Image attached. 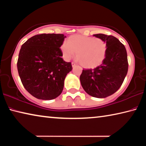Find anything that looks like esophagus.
I'll use <instances>...</instances> for the list:
<instances>
[{
    "label": "esophagus",
    "instance_id": "esophagus-1",
    "mask_svg": "<svg viewBox=\"0 0 146 146\" xmlns=\"http://www.w3.org/2000/svg\"><path fill=\"white\" fill-rule=\"evenodd\" d=\"M71 65H72V67L74 68V67H75V66H76V64L75 62H72V63H71Z\"/></svg>",
    "mask_w": 146,
    "mask_h": 146
}]
</instances>
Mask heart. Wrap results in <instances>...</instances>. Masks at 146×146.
<instances>
[{"label": "heart", "instance_id": "1", "mask_svg": "<svg viewBox=\"0 0 146 146\" xmlns=\"http://www.w3.org/2000/svg\"><path fill=\"white\" fill-rule=\"evenodd\" d=\"M60 49L66 60H70L76 53V58L81 66L90 69L98 67L104 60L107 44L100 38L74 35L68 38L67 42L62 44Z\"/></svg>", "mask_w": 146, "mask_h": 146}]
</instances>
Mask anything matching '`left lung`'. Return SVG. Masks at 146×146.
Listing matches in <instances>:
<instances>
[{
  "instance_id": "left-lung-1",
  "label": "left lung",
  "mask_w": 146,
  "mask_h": 146,
  "mask_svg": "<svg viewBox=\"0 0 146 146\" xmlns=\"http://www.w3.org/2000/svg\"><path fill=\"white\" fill-rule=\"evenodd\" d=\"M104 40L107 53L102 64L94 69L83 70L81 85L86 93L96 98L113 95L122 86L128 70L127 51L118 38L104 34L93 35Z\"/></svg>"
}]
</instances>
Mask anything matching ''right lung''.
I'll return each instance as SVG.
<instances>
[{
  "label": "right lung",
  "instance_id": "right-lung-1",
  "mask_svg": "<svg viewBox=\"0 0 146 146\" xmlns=\"http://www.w3.org/2000/svg\"><path fill=\"white\" fill-rule=\"evenodd\" d=\"M63 34H40L29 38L20 50L17 70L24 87L38 99L52 100L60 95L71 62L62 58Z\"/></svg>",
  "mask_w": 146,
  "mask_h": 146
}]
</instances>
